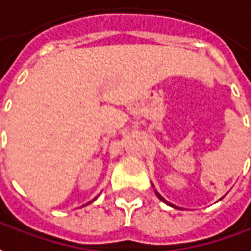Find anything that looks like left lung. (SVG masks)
<instances>
[{
	"mask_svg": "<svg viewBox=\"0 0 251 251\" xmlns=\"http://www.w3.org/2000/svg\"><path fill=\"white\" fill-rule=\"evenodd\" d=\"M155 195L158 196V199H160V200H162V201H164V203H167V204H169L168 201H167V200H165V199H164V197H162V196L160 195V193H158V192H155ZM169 205H172V204H169Z\"/></svg>",
	"mask_w": 251,
	"mask_h": 251,
	"instance_id": "left-lung-1",
	"label": "left lung"
}]
</instances>
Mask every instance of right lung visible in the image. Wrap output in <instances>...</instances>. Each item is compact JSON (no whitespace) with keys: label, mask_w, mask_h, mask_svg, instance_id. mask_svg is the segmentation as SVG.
<instances>
[{"label":"right lung","mask_w":251,"mask_h":251,"mask_svg":"<svg viewBox=\"0 0 251 251\" xmlns=\"http://www.w3.org/2000/svg\"><path fill=\"white\" fill-rule=\"evenodd\" d=\"M87 204H89V203H87Z\"/></svg>","instance_id":"1"}]
</instances>
